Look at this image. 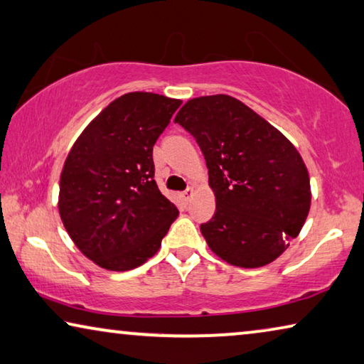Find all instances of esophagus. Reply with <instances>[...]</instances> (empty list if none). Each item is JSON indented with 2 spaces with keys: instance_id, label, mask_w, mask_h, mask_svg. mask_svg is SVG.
<instances>
[{
  "instance_id": "1",
  "label": "esophagus",
  "mask_w": 364,
  "mask_h": 364,
  "mask_svg": "<svg viewBox=\"0 0 364 364\" xmlns=\"http://www.w3.org/2000/svg\"><path fill=\"white\" fill-rule=\"evenodd\" d=\"M192 195H193V188H187L181 193V197H182L183 201H186V203H188L190 198H192Z\"/></svg>"
}]
</instances>
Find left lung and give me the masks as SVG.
I'll return each mask as SVG.
<instances>
[{
  "label": "left lung",
  "instance_id": "left-lung-1",
  "mask_svg": "<svg viewBox=\"0 0 364 364\" xmlns=\"http://www.w3.org/2000/svg\"><path fill=\"white\" fill-rule=\"evenodd\" d=\"M174 122L195 138L208 167L216 211L200 229L210 249L237 267L270 264L309 213V174L298 151L225 94L188 100Z\"/></svg>",
  "mask_w": 364,
  "mask_h": 364
}]
</instances>
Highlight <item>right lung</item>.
I'll use <instances>...</instances> for the list:
<instances>
[{"instance_id":"obj_1","label":"right lung","mask_w":364,"mask_h":364,"mask_svg":"<svg viewBox=\"0 0 364 364\" xmlns=\"http://www.w3.org/2000/svg\"><path fill=\"white\" fill-rule=\"evenodd\" d=\"M181 100L115 99L73 144L60 177V216L87 259L107 270L144 264L178 215L154 181L153 146Z\"/></svg>"}]
</instances>
